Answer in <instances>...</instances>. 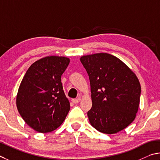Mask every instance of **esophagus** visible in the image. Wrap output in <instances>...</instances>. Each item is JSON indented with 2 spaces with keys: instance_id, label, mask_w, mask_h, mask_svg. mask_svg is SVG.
I'll use <instances>...</instances> for the list:
<instances>
[{
  "instance_id": "esophagus-1",
  "label": "esophagus",
  "mask_w": 160,
  "mask_h": 160,
  "mask_svg": "<svg viewBox=\"0 0 160 160\" xmlns=\"http://www.w3.org/2000/svg\"><path fill=\"white\" fill-rule=\"evenodd\" d=\"M72 101L73 103H74V104H77V103H78V102H79V100L78 99H72Z\"/></svg>"
}]
</instances>
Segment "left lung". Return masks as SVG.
I'll list each match as a JSON object with an SVG mask.
<instances>
[{
  "label": "left lung",
  "mask_w": 160,
  "mask_h": 160,
  "mask_svg": "<svg viewBox=\"0 0 160 160\" xmlns=\"http://www.w3.org/2000/svg\"><path fill=\"white\" fill-rule=\"evenodd\" d=\"M81 62L91 84V126L106 134L127 128L138 112L141 84L132 70L118 58L105 52L83 55Z\"/></svg>",
  "instance_id": "obj_1"
}]
</instances>
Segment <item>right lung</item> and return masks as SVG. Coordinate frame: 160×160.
<instances>
[{"instance_id": "obj_1", "label": "right lung", "mask_w": 160, "mask_h": 160, "mask_svg": "<svg viewBox=\"0 0 160 160\" xmlns=\"http://www.w3.org/2000/svg\"><path fill=\"white\" fill-rule=\"evenodd\" d=\"M69 58L47 56L33 62L18 89L16 105L22 119L31 128L45 133L62 124L70 110L61 77Z\"/></svg>"}]
</instances>
